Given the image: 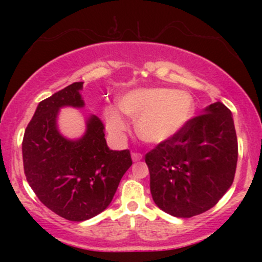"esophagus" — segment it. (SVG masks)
<instances>
[{
  "label": "esophagus",
  "instance_id": "obj_1",
  "mask_svg": "<svg viewBox=\"0 0 262 262\" xmlns=\"http://www.w3.org/2000/svg\"><path fill=\"white\" fill-rule=\"evenodd\" d=\"M132 159H133V161H140L141 159H143V155L140 154V152H132Z\"/></svg>",
  "mask_w": 262,
  "mask_h": 262
}]
</instances>
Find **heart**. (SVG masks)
<instances>
[{
	"label": "heart",
	"instance_id": "heart-1",
	"mask_svg": "<svg viewBox=\"0 0 262 262\" xmlns=\"http://www.w3.org/2000/svg\"><path fill=\"white\" fill-rule=\"evenodd\" d=\"M118 109L135 121V133L141 140L160 144L172 139L191 121L194 100L181 90L137 89L123 96ZM103 116L107 129L113 135H121L128 129L125 119L114 107H107Z\"/></svg>",
	"mask_w": 262,
	"mask_h": 262
}]
</instances>
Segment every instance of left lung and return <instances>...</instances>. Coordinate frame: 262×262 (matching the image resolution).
<instances>
[{
    "label": "left lung",
    "instance_id": "8db88e82",
    "mask_svg": "<svg viewBox=\"0 0 262 262\" xmlns=\"http://www.w3.org/2000/svg\"><path fill=\"white\" fill-rule=\"evenodd\" d=\"M237 139L231 112L209 104L172 139L145 155L150 192L159 208L191 218L214 207L234 181Z\"/></svg>",
    "mask_w": 262,
    "mask_h": 262
}]
</instances>
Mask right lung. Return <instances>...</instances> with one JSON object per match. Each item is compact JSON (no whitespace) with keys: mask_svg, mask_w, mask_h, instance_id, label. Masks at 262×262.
<instances>
[{"mask_svg":"<svg viewBox=\"0 0 262 262\" xmlns=\"http://www.w3.org/2000/svg\"><path fill=\"white\" fill-rule=\"evenodd\" d=\"M82 85L74 82L41 101L22 143L29 186L45 207L73 222L87 221L103 212L133 164L129 150L108 148L98 117L87 118L86 132L80 139L60 134L59 110L85 106L80 95Z\"/></svg>","mask_w":262,"mask_h":262,"instance_id":"1","label":"right lung"}]
</instances>
